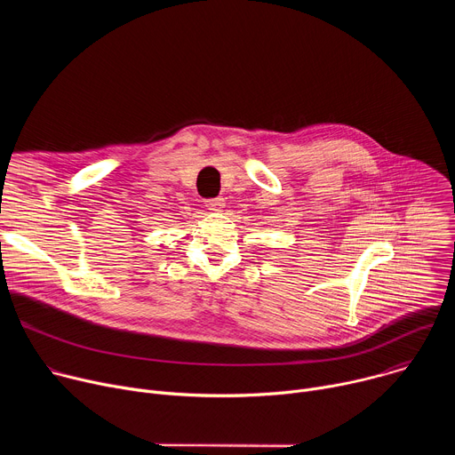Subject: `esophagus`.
Returning a JSON list of instances; mask_svg holds the SVG:
<instances>
[{
	"instance_id": "34e87169",
	"label": "esophagus",
	"mask_w": 455,
	"mask_h": 455,
	"mask_svg": "<svg viewBox=\"0 0 455 455\" xmlns=\"http://www.w3.org/2000/svg\"><path fill=\"white\" fill-rule=\"evenodd\" d=\"M207 209L212 211V212H221L225 209V202L223 198H212V200H207Z\"/></svg>"
}]
</instances>
